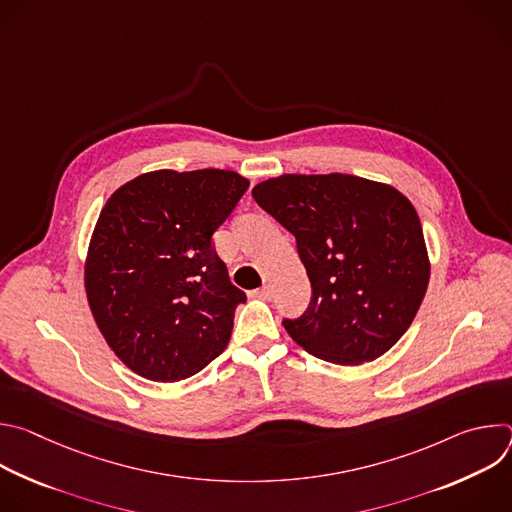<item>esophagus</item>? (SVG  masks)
Listing matches in <instances>:
<instances>
[{
	"instance_id": "34e87169",
	"label": "esophagus",
	"mask_w": 512,
	"mask_h": 512,
	"mask_svg": "<svg viewBox=\"0 0 512 512\" xmlns=\"http://www.w3.org/2000/svg\"><path fill=\"white\" fill-rule=\"evenodd\" d=\"M271 291H273L271 285H263V287L259 289V294H261L263 298H271Z\"/></svg>"
}]
</instances>
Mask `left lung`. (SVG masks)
<instances>
[{
    "mask_svg": "<svg viewBox=\"0 0 512 512\" xmlns=\"http://www.w3.org/2000/svg\"><path fill=\"white\" fill-rule=\"evenodd\" d=\"M255 202L296 237L312 300L287 334L334 364L385 354L411 326L429 281L419 216L393 186L350 174H285Z\"/></svg>",
    "mask_w": 512,
    "mask_h": 512,
    "instance_id": "left-lung-1",
    "label": "left lung"
}]
</instances>
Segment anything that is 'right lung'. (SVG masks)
Listing matches in <instances>:
<instances>
[{
  "label": "right lung",
  "mask_w": 512,
  "mask_h": 512,
  "mask_svg": "<svg viewBox=\"0 0 512 512\" xmlns=\"http://www.w3.org/2000/svg\"><path fill=\"white\" fill-rule=\"evenodd\" d=\"M249 180L229 170L141 174L103 206L91 239L85 287L113 352L150 381L202 371L233 332L245 291L212 249Z\"/></svg>",
  "instance_id": "add662e5"
}]
</instances>
